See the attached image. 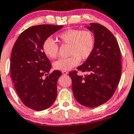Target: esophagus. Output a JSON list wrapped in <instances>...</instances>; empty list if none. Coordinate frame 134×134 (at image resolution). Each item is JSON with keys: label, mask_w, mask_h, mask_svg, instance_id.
Listing matches in <instances>:
<instances>
[{"label": "esophagus", "mask_w": 134, "mask_h": 134, "mask_svg": "<svg viewBox=\"0 0 134 134\" xmlns=\"http://www.w3.org/2000/svg\"><path fill=\"white\" fill-rule=\"evenodd\" d=\"M62 74H64V75H67V74H69L67 71H62Z\"/></svg>", "instance_id": "obj_1"}]
</instances>
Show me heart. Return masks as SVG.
Segmentation results:
<instances>
[{"label": "heart", "mask_w": 134, "mask_h": 134, "mask_svg": "<svg viewBox=\"0 0 134 134\" xmlns=\"http://www.w3.org/2000/svg\"><path fill=\"white\" fill-rule=\"evenodd\" d=\"M59 41L65 44L70 45L68 58H62L54 63V67L58 70H69L78 65L82 60L90 56L94 47V38L93 33L88 30H69L58 35ZM44 54L49 59L56 58L59 52V46L51 37L44 41Z\"/></svg>", "instance_id": "b5f03b06"}]
</instances>
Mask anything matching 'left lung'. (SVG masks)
<instances>
[{"label":"left lung","mask_w":134,"mask_h":134,"mask_svg":"<svg viewBox=\"0 0 134 134\" xmlns=\"http://www.w3.org/2000/svg\"><path fill=\"white\" fill-rule=\"evenodd\" d=\"M93 32V51L77 69L86 72L78 75L75 71L69 73L72 91L78 102L89 108L97 107L112 97L121 75L120 49L113 33L98 23L85 26Z\"/></svg>","instance_id":"8db88e82"}]
</instances>
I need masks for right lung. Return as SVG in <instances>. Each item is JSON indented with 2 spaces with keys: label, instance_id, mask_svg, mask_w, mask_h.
<instances>
[{
  "label": "right lung",
  "instance_id": "1",
  "mask_svg": "<svg viewBox=\"0 0 134 134\" xmlns=\"http://www.w3.org/2000/svg\"><path fill=\"white\" fill-rule=\"evenodd\" d=\"M62 27H30L20 34L12 50L10 72L14 87L23 104L33 110L46 109L56 99L57 82L61 72L54 70L49 74L51 64L44 54L43 43Z\"/></svg>",
  "mask_w": 134,
  "mask_h": 134
}]
</instances>
